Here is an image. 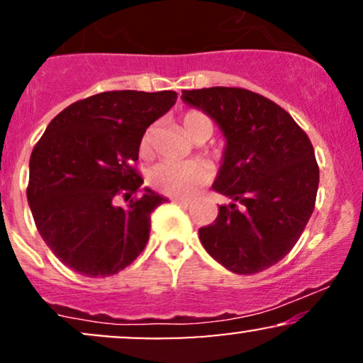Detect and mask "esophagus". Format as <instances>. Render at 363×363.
<instances>
[{
	"label": "esophagus",
	"mask_w": 363,
	"mask_h": 363,
	"mask_svg": "<svg viewBox=\"0 0 363 363\" xmlns=\"http://www.w3.org/2000/svg\"><path fill=\"white\" fill-rule=\"evenodd\" d=\"M174 203H176V205H179V206H182V208H189L191 206L189 201H182V199H174Z\"/></svg>",
	"instance_id": "34e87169"
}]
</instances>
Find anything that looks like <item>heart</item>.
<instances>
[{
    "label": "heart",
    "instance_id": "heart-1",
    "mask_svg": "<svg viewBox=\"0 0 363 363\" xmlns=\"http://www.w3.org/2000/svg\"><path fill=\"white\" fill-rule=\"evenodd\" d=\"M182 129L191 140L196 136L206 135L211 136L213 133V121L203 111H189L182 116L181 119ZM153 136H155V128L150 126L147 131L143 133L140 141V152L141 155H150L153 147ZM208 170L199 162H162L150 170L148 181L150 184L155 187L160 193L174 196V198H193L194 194L199 193L201 187L206 186Z\"/></svg>",
    "mask_w": 363,
    "mask_h": 363
}]
</instances>
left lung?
I'll return each instance as SVG.
<instances>
[{
  "mask_svg": "<svg viewBox=\"0 0 363 363\" xmlns=\"http://www.w3.org/2000/svg\"><path fill=\"white\" fill-rule=\"evenodd\" d=\"M184 102L222 128L227 147L213 189L228 196L199 240L239 274L259 273L291 251L309 222L319 165L306 131L278 104L237 86L184 90Z\"/></svg>",
  "mask_w": 363,
  "mask_h": 363,
  "instance_id": "left-lung-1",
  "label": "left lung"
}]
</instances>
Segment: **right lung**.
I'll return each mask as SVG.
<instances>
[{"label": "right lung", "instance_id": "add662e5", "mask_svg": "<svg viewBox=\"0 0 363 363\" xmlns=\"http://www.w3.org/2000/svg\"><path fill=\"white\" fill-rule=\"evenodd\" d=\"M177 101L172 90H114L66 107L30 155L27 199L37 230L62 264L90 278L119 273L140 256L150 215L167 201L136 169L140 141ZM129 201L126 208L115 205Z\"/></svg>", "mask_w": 363, "mask_h": 363}]
</instances>
